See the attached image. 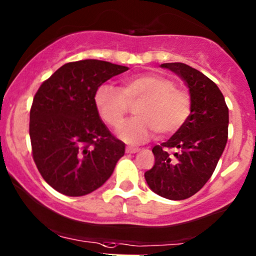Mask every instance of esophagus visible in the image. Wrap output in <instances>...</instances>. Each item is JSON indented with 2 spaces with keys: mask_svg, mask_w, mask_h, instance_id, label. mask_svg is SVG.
<instances>
[{
  "mask_svg": "<svg viewBox=\"0 0 256 256\" xmlns=\"http://www.w3.org/2000/svg\"><path fill=\"white\" fill-rule=\"evenodd\" d=\"M138 150H140L138 148H136V147H126V153H128V154L137 153Z\"/></svg>",
  "mask_w": 256,
  "mask_h": 256,
  "instance_id": "esophagus-1",
  "label": "esophagus"
}]
</instances>
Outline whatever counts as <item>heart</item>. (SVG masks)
<instances>
[{"mask_svg": "<svg viewBox=\"0 0 256 256\" xmlns=\"http://www.w3.org/2000/svg\"><path fill=\"white\" fill-rule=\"evenodd\" d=\"M94 103L100 119L110 128H118L128 113V106L136 118L126 122L118 130V136L126 143H142L153 137L178 132L187 122L192 109L190 94L175 87L170 78L144 72L122 80V88L100 85L94 92Z\"/></svg>", "mask_w": 256, "mask_h": 256, "instance_id": "heart-1", "label": "heart"}]
</instances>
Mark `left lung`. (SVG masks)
Wrapping results in <instances>:
<instances>
[{"label": "left lung", "mask_w": 256, "mask_h": 256, "mask_svg": "<svg viewBox=\"0 0 256 256\" xmlns=\"http://www.w3.org/2000/svg\"><path fill=\"white\" fill-rule=\"evenodd\" d=\"M190 91L186 124L152 150L154 165L144 178L154 193L171 200L196 194L212 178L228 137V108L220 88L203 72L184 63H164Z\"/></svg>", "instance_id": "8db88e82"}]
</instances>
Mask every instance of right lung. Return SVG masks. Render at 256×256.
Masks as SVG:
<instances>
[{
    "instance_id": "1",
    "label": "right lung",
    "mask_w": 256,
    "mask_h": 256,
    "mask_svg": "<svg viewBox=\"0 0 256 256\" xmlns=\"http://www.w3.org/2000/svg\"><path fill=\"white\" fill-rule=\"evenodd\" d=\"M128 70L104 60L64 64L40 86L30 110L32 158L50 187L88 194L112 176L125 143L115 138L94 103L96 90Z\"/></svg>"
}]
</instances>
